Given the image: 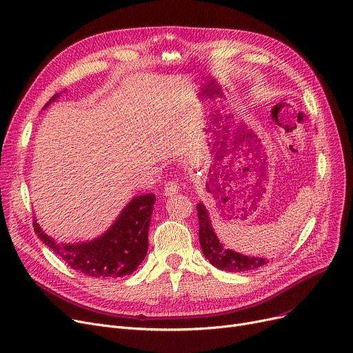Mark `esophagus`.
<instances>
[{
	"instance_id": "1",
	"label": "esophagus",
	"mask_w": 353,
	"mask_h": 353,
	"mask_svg": "<svg viewBox=\"0 0 353 353\" xmlns=\"http://www.w3.org/2000/svg\"><path fill=\"white\" fill-rule=\"evenodd\" d=\"M163 192H164V196L177 194L180 192V185L177 181H168V183H165Z\"/></svg>"
}]
</instances>
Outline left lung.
<instances>
[{"mask_svg": "<svg viewBox=\"0 0 353 353\" xmlns=\"http://www.w3.org/2000/svg\"><path fill=\"white\" fill-rule=\"evenodd\" d=\"M196 209L199 218V241H201L203 255L212 265L229 272H239L255 270L268 263L267 258L248 256L232 250H226L213 231L209 212L205 205L202 202L197 203Z\"/></svg>", "mask_w": 353, "mask_h": 353, "instance_id": "left-lung-1", "label": "left lung"}]
</instances>
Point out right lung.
<instances>
[{
	"label": "right lung",
	"instance_id": "right-lung-1",
	"mask_svg": "<svg viewBox=\"0 0 353 353\" xmlns=\"http://www.w3.org/2000/svg\"><path fill=\"white\" fill-rule=\"evenodd\" d=\"M60 95L56 94L46 106ZM154 203L156 196L151 193L132 197L108 231L86 242L60 243L46 235L36 219L33 226L43 243L65 259L70 268L95 279H118L134 272L147 255L148 226Z\"/></svg>",
	"mask_w": 353,
	"mask_h": 353
}]
</instances>
